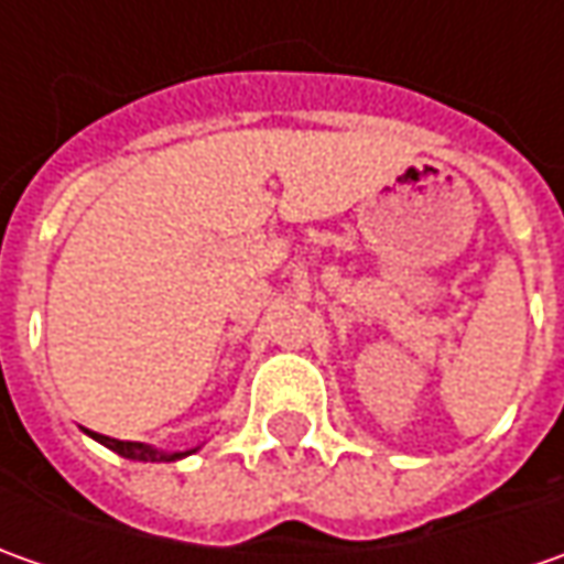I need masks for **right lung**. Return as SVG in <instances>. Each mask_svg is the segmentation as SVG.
I'll list each match as a JSON object with an SVG mask.
<instances>
[{
	"mask_svg": "<svg viewBox=\"0 0 564 564\" xmlns=\"http://www.w3.org/2000/svg\"><path fill=\"white\" fill-rule=\"evenodd\" d=\"M90 436H94L99 445L119 452L121 458H128V462H178V458H187V455L197 452V448H187V452H160V448H153V445L147 443H124V440L99 436V433H90Z\"/></svg>",
	"mask_w": 564,
	"mask_h": 564,
	"instance_id": "add662e5",
	"label": "right lung"
}]
</instances>
